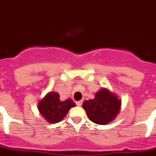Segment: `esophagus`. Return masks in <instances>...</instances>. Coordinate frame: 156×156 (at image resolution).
Segmentation results:
<instances>
[{
  "mask_svg": "<svg viewBox=\"0 0 156 156\" xmlns=\"http://www.w3.org/2000/svg\"><path fill=\"white\" fill-rule=\"evenodd\" d=\"M82 102H83V101H77V102H76V104H77V106H78V107H80V106H82Z\"/></svg>",
  "mask_w": 156,
  "mask_h": 156,
  "instance_id": "esophagus-1",
  "label": "esophagus"
}]
</instances>
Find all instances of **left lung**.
Returning <instances> with one entry per match:
<instances>
[{"label": "left lung", "mask_w": 156, "mask_h": 156, "mask_svg": "<svg viewBox=\"0 0 156 156\" xmlns=\"http://www.w3.org/2000/svg\"><path fill=\"white\" fill-rule=\"evenodd\" d=\"M121 100L107 88H102L93 99L83 102L82 108L92 122L106 125L115 119L121 108Z\"/></svg>", "instance_id": "1"}]
</instances>
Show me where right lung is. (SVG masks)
I'll list each match as a JSON object with an SVG mask.
<instances>
[{"label":"right lung","mask_w":156,"mask_h":156,"mask_svg":"<svg viewBox=\"0 0 156 156\" xmlns=\"http://www.w3.org/2000/svg\"><path fill=\"white\" fill-rule=\"evenodd\" d=\"M41 115L48 123H57L62 121L70 108L75 104L70 98L63 101L59 99V94L49 92L37 104Z\"/></svg>","instance_id":"right-lung-1"}]
</instances>
